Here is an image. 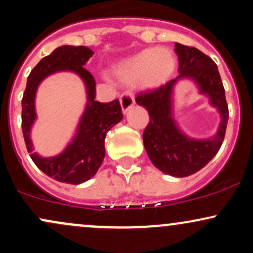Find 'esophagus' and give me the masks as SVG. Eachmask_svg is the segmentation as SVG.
<instances>
[{
	"mask_svg": "<svg viewBox=\"0 0 253 253\" xmlns=\"http://www.w3.org/2000/svg\"><path fill=\"white\" fill-rule=\"evenodd\" d=\"M120 103L123 107L124 113H126L130 107L134 104V96H133L132 91H125L120 96Z\"/></svg>",
	"mask_w": 253,
	"mask_h": 253,
	"instance_id": "34e87169",
	"label": "esophagus"
}]
</instances>
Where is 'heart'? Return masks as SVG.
<instances>
[{
	"mask_svg": "<svg viewBox=\"0 0 253 253\" xmlns=\"http://www.w3.org/2000/svg\"><path fill=\"white\" fill-rule=\"evenodd\" d=\"M176 69V58L167 48H146L124 60L117 68L119 78L127 83L140 80L146 88L167 82Z\"/></svg>",
	"mask_w": 253,
	"mask_h": 253,
	"instance_id": "b5f03b06",
	"label": "heart"
}]
</instances>
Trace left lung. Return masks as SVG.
Returning a JSON list of instances; mask_svg holds the SVG:
<instances>
[{"label": "left lung", "mask_w": 253, "mask_h": 253, "mask_svg": "<svg viewBox=\"0 0 253 253\" xmlns=\"http://www.w3.org/2000/svg\"><path fill=\"white\" fill-rule=\"evenodd\" d=\"M178 56L179 75L175 80L155 89L136 94L135 102L149 112L150 121L143 133L144 146L153 165L168 175L187 177L206 167L219 152L223 143L228 121V104L225 88L216 64L211 57L193 46L175 43ZM191 77L202 91L210 95L211 102L222 114L219 130L207 141L187 138L175 127L170 117V91L178 78Z\"/></svg>", "instance_id": "1"}]
</instances>
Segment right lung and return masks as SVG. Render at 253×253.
I'll return each instance as SVG.
<instances>
[{"instance_id": "right-lung-1", "label": "right lung", "mask_w": 253, "mask_h": 253, "mask_svg": "<svg viewBox=\"0 0 253 253\" xmlns=\"http://www.w3.org/2000/svg\"><path fill=\"white\" fill-rule=\"evenodd\" d=\"M92 52L85 46H60L50 56L43 57L34 66L27 80L22 96L21 127L28 153L34 164L58 182L68 184H80L94 177L104 158V138L107 132L123 119L119 100L102 103L95 100L96 83L94 77L83 65L92 56ZM71 70L83 77L87 85L88 104L81 121L75 140L63 154L52 159H42L32 154L29 138L30 126L35 118L34 97L39 83L47 74L54 71Z\"/></svg>"}]
</instances>
